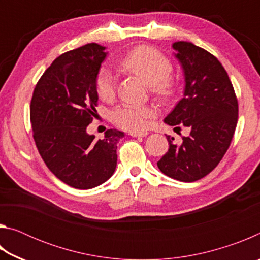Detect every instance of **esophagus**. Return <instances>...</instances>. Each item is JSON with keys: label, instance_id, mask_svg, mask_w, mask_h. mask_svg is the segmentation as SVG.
<instances>
[{"label": "esophagus", "instance_id": "34e87169", "mask_svg": "<svg viewBox=\"0 0 260 260\" xmlns=\"http://www.w3.org/2000/svg\"><path fill=\"white\" fill-rule=\"evenodd\" d=\"M129 135L133 136V138H144V136L148 135V133L147 132H131Z\"/></svg>", "mask_w": 260, "mask_h": 260}]
</instances>
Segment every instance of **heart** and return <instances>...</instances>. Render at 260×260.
<instances>
[{
    "label": "heart",
    "mask_w": 260,
    "mask_h": 260,
    "mask_svg": "<svg viewBox=\"0 0 260 260\" xmlns=\"http://www.w3.org/2000/svg\"><path fill=\"white\" fill-rule=\"evenodd\" d=\"M119 67L126 72L136 74L150 83L153 93L167 100L174 94L175 81L170 76L172 63L159 50L149 46H139L121 57ZM96 91L101 100L110 101L116 93V77L108 68H102L96 77ZM157 114L151 105L121 104L112 111V121L126 131H142Z\"/></svg>",
    "instance_id": "obj_1"
}]
</instances>
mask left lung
I'll use <instances>...</instances> for the list:
<instances>
[{
  "label": "left lung",
  "instance_id": "8db88e82",
  "mask_svg": "<svg viewBox=\"0 0 260 260\" xmlns=\"http://www.w3.org/2000/svg\"><path fill=\"white\" fill-rule=\"evenodd\" d=\"M172 47L182 67L186 86L183 98L164 122L189 127L190 135L182 136L180 144L166 136L169 151L157 165L167 177L193 182L213 171L230 148L239 104L226 70L217 57L191 42L178 41Z\"/></svg>",
  "mask_w": 260,
  "mask_h": 260
}]
</instances>
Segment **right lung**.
<instances>
[{
  "mask_svg": "<svg viewBox=\"0 0 260 260\" xmlns=\"http://www.w3.org/2000/svg\"><path fill=\"white\" fill-rule=\"evenodd\" d=\"M105 47L88 43L52 61L34 88L30 101L33 138L43 161L60 181L90 189L111 178L117 143L124 133L108 129L103 140L87 133L96 116V77L107 57Z\"/></svg>",
  "mask_w": 260,
  "mask_h": 260,
  "instance_id": "obj_1",
  "label": "right lung"
}]
</instances>
